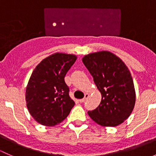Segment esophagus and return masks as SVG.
<instances>
[{"instance_id":"34e87169","label":"esophagus","mask_w":156,"mask_h":156,"mask_svg":"<svg viewBox=\"0 0 156 156\" xmlns=\"http://www.w3.org/2000/svg\"><path fill=\"white\" fill-rule=\"evenodd\" d=\"M89 97V94H84V97L83 99H81V100H79V102L80 103H84V102L86 101V100Z\"/></svg>"}]
</instances>
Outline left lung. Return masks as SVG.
<instances>
[{"mask_svg":"<svg viewBox=\"0 0 156 156\" xmlns=\"http://www.w3.org/2000/svg\"><path fill=\"white\" fill-rule=\"evenodd\" d=\"M83 63L94 78L102 100L96 109L88 111L91 119L104 127H115L131 114L136 101L134 85L125 62L108 51L85 55Z\"/></svg>","mask_w":156,"mask_h":156,"instance_id":"8db88e82","label":"left lung"}]
</instances>
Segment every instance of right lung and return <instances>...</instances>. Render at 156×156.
Wrapping results in <instances>:
<instances>
[{
    "instance_id": "obj_1",
    "label": "right lung",
    "mask_w": 156,
    "mask_h": 156,
    "mask_svg": "<svg viewBox=\"0 0 156 156\" xmlns=\"http://www.w3.org/2000/svg\"><path fill=\"white\" fill-rule=\"evenodd\" d=\"M76 59L75 55L56 53L44 59L31 73L26 90V106L41 125L60 123L75 106L64 78Z\"/></svg>"
}]
</instances>
